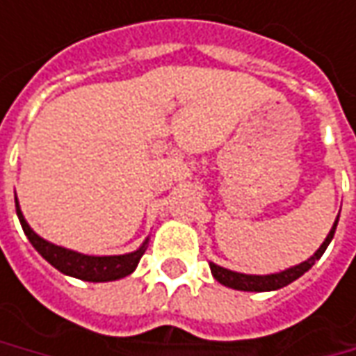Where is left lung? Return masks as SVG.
Segmentation results:
<instances>
[{
  "mask_svg": "<svg viewBox=\"0 0 356 356\" xmlns=\"http://www.w3.org/2000/svg\"><path fill=\"white\" fill-rule=\"evenodd\" d=\"M337 222H339V215H337V220L333 222V228L329 230V234H327L325 242L319 246V250L315 252L312 258H307L305 262L298 264V266H293V268H288V270H284V272L268 274V276H252V274L232 272V270H227V268L216 266V264L213 262H211V272H213V276H215V280L218 282V284H222V286H227V288L240 289V291H272V289L284 288V286H288V284H291V282H296L298 277L303 276V274L312 268L313 264L317 262V260L323 256V252L327 250L329 242L333 240Z\"/></svg>",
  "mask_w": 356,
  "mask_h": 356,
  "instance_id": "left-lung-1",
  "label": "left lung"
}]
</instances>
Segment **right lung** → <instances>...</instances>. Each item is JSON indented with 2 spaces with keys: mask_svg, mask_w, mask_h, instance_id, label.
<instances>
[{
  "mask_svg": "<svg viewBox=\"0 0 356 356\" xmlns=\"http://www.w3.org/2000/svg\"><path fill=\"white\" fill-rule=\"evenodd\" d=\"M15 209H17L19 222L23 227V232L27 234L33 248L39 252L51 266H55L58 272L84 280V282H112V280L129 276L136 270V266L140 264L145 246H147V240H145L138 250L122 254V256H86V254L67 250L63 246H56V244H51V242L41 238L27 225L25 216L19 209L17 199H15Z\"/></svg>",
  "mask_w": 356,
  "mask_h": 356,
  "instance_id": "1",
  "label": "right lung"
}]
</instances>
